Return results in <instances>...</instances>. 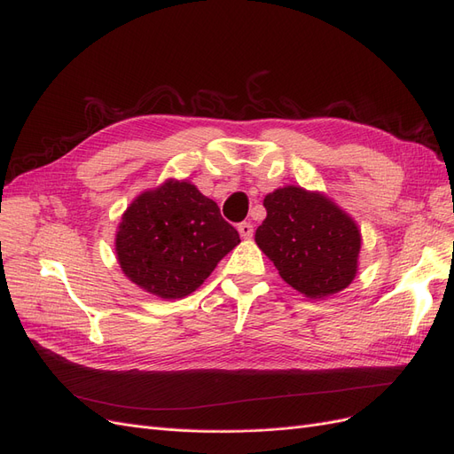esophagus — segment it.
<instances>
[{"mask_svg":"<svg viewBox=\"0 0 454 454\" xmlns=\"http://www.w3.org/2000/svg\"><path fill=\"white\" fill-rule=\"evenodd\" d=\"M238 230H239V233H241V238H243V239L253 238V233H254V228H253V224H251V223H241V224L238 226Z\"/></svg>","mask_w":454,"mask_h":454,"instance_id":"34e87169","label":"esophagus"}]
</instances>
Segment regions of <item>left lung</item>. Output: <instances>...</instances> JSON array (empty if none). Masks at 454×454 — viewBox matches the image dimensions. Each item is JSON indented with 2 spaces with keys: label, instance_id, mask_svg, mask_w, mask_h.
I'll return each mask as SVG.
<instances>
[{
  "label": "left lung",
  "instance_id": "left-lung-1",
  "mask_svg": "<svg viewBox=\"0 0 454 454\" xmlns=\"http://www.w3.org/2000/svg\"><path fill=\"white\" fill-rule=\"evenodd\" d=\"M256 243L279 275L301 294L325 298L355 279L360 231L353 218L320 194L279 188L264 200Z\"/></svg>",
  "mask_w": 454,
  "mask_h": 454
}]
</instances>
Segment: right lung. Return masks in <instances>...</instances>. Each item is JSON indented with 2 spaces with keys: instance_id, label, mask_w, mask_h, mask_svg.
<instances>
[{
  "instance_id": "1",
  "label": "right lung",
  "mask_w": 454,
  "mask_h": 454,
  "mask_svg": "<svg viewBox=\"0 0 454 454\" xmlns=\"http://www.w3.org/2000/svg\"><path fill=\"white\" fill-rule=\"evenodd\" d=\"M238 243V230L213 200L194 184L168 181L128 207L116 254L136 285L175 300L194 292Z\"/></svg>"
}]
</instances>
